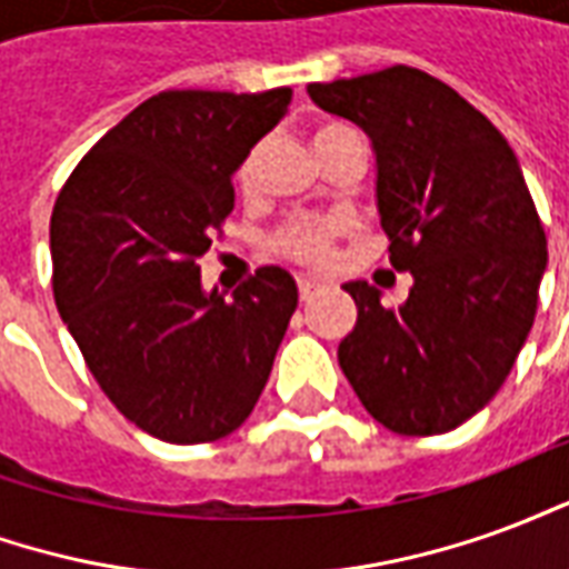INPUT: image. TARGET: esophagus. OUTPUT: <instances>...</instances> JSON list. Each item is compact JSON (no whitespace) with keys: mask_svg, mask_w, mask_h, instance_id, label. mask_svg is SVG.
<instances>
[{"mask_svg":"<svg viewBox=\"0 0 569 569\" xmlns=\"http://www.w3.org/2000/svg\"><path fill=\"white\" fill-rule=\"evenodd\" d=\"M320 289L322 283H317V280H298V296H301V301H310Z\"/></svg>","mask_w":569,"mask_h":569,"instance_id":"34e87169","label":"esophagus"}]
</instances>
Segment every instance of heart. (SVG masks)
<instances>
[{
  "label": "heart",
  "mask_w": 569,
  "mask_h": 569,
  "mask_svg": "<svg viewBox=\"0 0 569 569\" xmlns=\"http://www.w3.org/2000/svg\"><path fill=\"white\" fill-rule=\"evenodd\" d=\"M345 137H359V133L353 128H347V124H322L317 130V137H313V146L320 151L329 142L345 140ZM252 182H256V149L247 151V158L237 167V186L249 191ZM338 231H341L338 219H329V216H305V219L286 222L271 237V249L277 256L298 261V264H326L329 256H332V243Z\"/></svg>",
  "instance_id": "1"
}]
</instances>
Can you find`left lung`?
I'll return each mask as SVG.
<instances>
[{
  "mask_svg": "<svg viewBox=\"0 0 569 569\" xmlns=\"http://www.w3.org/2000/svg\"><path fill=\"white\" fill-rule=\"evenodd\" d=\"M308 93L371 137L390 261L415 277L399 308H383L375 286H345L357 326L338 345L341 371L399 436L457 429L497 396L537 317L549 249L518 158L476 106L420 69Z\"/></svg>",
  "mask_w": 569,
  "mask_h": 569,
  "instance_id": "1",
  "label": "left lung"
}]
</instances>
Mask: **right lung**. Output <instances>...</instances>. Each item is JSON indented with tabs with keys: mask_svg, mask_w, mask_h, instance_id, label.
Here are the masks:
<instances>
[{
	"mask_svg": "<svg viewBox=\"0 0 569 569\" xmlns=\"http://www.w3.org/2000/svg\"><path fill=\"white\" fill-rule=\"evenodd\" d=\"M289 103L292 88L154 93L57 194V310L109 402L154 439H224L268 383L296 280L259 268L224 301L200 289L198 259L234 210L231 176Z\"/></svg>",
	"mask_w": 569,
	"mask_h": 569,
	"instance_id": "1",
	"label": "right lung"
}]
</instances>
